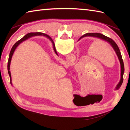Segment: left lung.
<instances>
[{
    "mask_svg": "<svg viewBox=\"0 0 130 130\" xmlns=\"http://www.w3.org/2000/svg\"><path fill=\"white\" fill-rule=\"evenodd\" d=\"M87 36H91V37H97V38L102 39H103V40L106 41L107 42H108L109 43L110 45H111L112 46V47L113 48L114 50L115 51L116 53V54H117V56L118 57L120 63V66H121V78H120V82L119 83V84L117 85V87H116V89H118L120 87L121 85H122V83H123V74H124V63H123V59H122V54H121V53L120 52L119 48V47L118 46L117 44H116L115 42V41H113L111 38H109V37H107L106 36H105L104 35H103L102 34L97 33V32H95V33H87V34L84 35V36H83L82 37H81V38L80 39H81V38H83V37H87ZM50 41L52 42L53 44L54 47V43L52 39L51 38H50Z\"/></svg>",
    "mask_w": 130,
    "mask_h": 130,
    "instance_id": "1",
    "label": "left lung"
}]
</instances>
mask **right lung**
<instances>
[{
	"label": "right lung",
	"mask_w": 130,
	"mask_h": 130,
	"mask_svg": "<svg viewBox=\"0 0 130 130\" xmlns=\"http://www.w3.org/2000/svg\"><path fill=\"white\" fill-rule=\"evenodd\" d=\"M39 36V35H42V36H45L47 37L48 38H49L50 39V37L47 36V34H43V33H42V32H30V33H28L27 34H26V36H24L22 38H21L20 40H19L18 42H17L16 43H15L14 46H13L11 50L10 53V54H9V57H8V65H7V69H8V74H9L10 76V83H11V73H10V63H11V58H12V56L13 55V53H14V52L15 51V49H16L17 47L18 46L19 44H20L21 42H22L23 41H24L26 39H28V38H30V37H32V36ZM53 47H54V46H53ZM54 50L56 53L57 54V53L56 52V48H55V46H54Z\"/></svg>",
	"instance_id": "obj_1"
}]
</instances>
